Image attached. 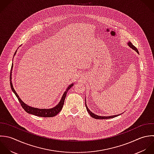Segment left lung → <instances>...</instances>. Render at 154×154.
Listing matches in <instances>:
<instances>
[{"instance_id":"8db88e82","label":"left lung","mask_w":154,"mask_h":154,"mask_svg":"<svg viewBox=\"0 0 154 154\" xmlns=\"http://www.w3.org/2000/svg\"><path fill=\"white\" fill-rule=\"evenodd\" d=\"M128 45L130 46V47H131L132 49L134 50H135L137 53H139L138 50L137 49V48H136L134 45H133L132 44V43H131L130 41L128 43ZM85 105H86V110H87L88 112L89 113V115H91L93 118H95V119H110V118H115V117L118 116L119 115H113V116H98V115H97L94 114V113H92V112H91L90 111V110L88 109V106H86V100H85Z\"/></svg>"}]
</instances>
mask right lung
Instances as JSON below:
<instances>
[{"mask_svg":"<svg viewBox=\"0 0 154 154\" xmlns=\"http://www.w3.org/2000/svg\"><path fill=\"white\" fill-rule=\"evenodd\" d=\"M17 52V50L14 53V55ZM13 68V65L11 67V72H10V85H11V89L12 91V92L14 93V94L15 95V96L17 97V98H18L21 107H23V109L28 113L29 114H32V115H35V116H39V117H45V118H50V117H53L56 115H57L62 110L63 106V104H64V101H65V97L66 96V94L68 91V90L72 87L74 85V83H72L66 89V90L65 91V92L63 93L62 97V98L60 101V102L59 103V104L57 105H56L55 107H53V108H51V109H38V108H35V107H30V106H29L28 105L26 104L24 102H23V101L20 98L19 96L18 95V94H17V92H15V91L14 90V88H13V86H12V77H11V75H12V69Z\"/></svg>","mask_w":154,"mask_h":154,"instance_id":"1","label":"right lung"}]
</instances>
